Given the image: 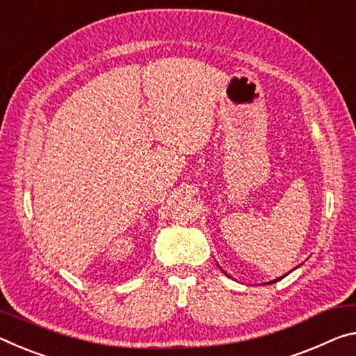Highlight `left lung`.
<instances>
[{"mask_svg":"<svg viewBox=\"0 0 356 356\" xmlns=\"http://www.w3.org/2000/svg\"><path fill=\"white\" fill-rule=\"evenodd\" d=\"M277 280H280V279H277ZM277 280H274V282H277ZM274 282H270V284H274ZM269 285V284H268Z\"/></svg>","mask_w":356,"mask_h":356,"instance_id":"obj_1","label":"left lung"}]
</instances>
